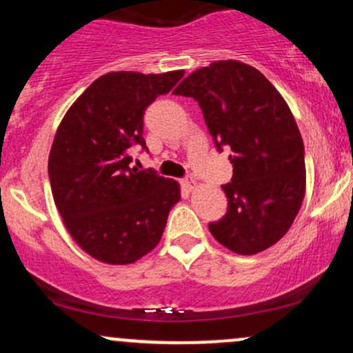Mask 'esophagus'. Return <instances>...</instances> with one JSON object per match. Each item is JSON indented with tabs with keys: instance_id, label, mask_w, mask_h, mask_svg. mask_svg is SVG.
<instances>
[{
	"instance_id": "esophagus-1",
	"label": "esophagus",
	"mask_w": 353,
	"mask_h": 353,
	"mask_svg": "<svg viewBox=\"0 0 353 353\" xmlns=\"http://www.w3.org/2000/svg\"><path fill=\"white\" fill-rule=\"evenodd\" d=\"M182 185H184L188 190H196L197 189V181L192 179V177H188V179L182 181Z\"/></svg>"
}]
</instances>
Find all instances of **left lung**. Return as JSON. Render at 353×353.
<instances>
[{
    "label": "left lung",
    "instance_id": "1",
    "mask_svg": "<svg viewBox=\"0 0 353 353\" xmlns=\"http://www.w3.org/2000/svg\"><path fill=\"white\" fill-rule=\"evenodd\" d=\"M174 94L196 99L219 151L230 149L232 181L222 185L229 209L210 234L241 255L277 244L305 196L303 143L289 104L261 71L236 59L190 72Z\"/></svg>",
    "mask_w": 353,
    "mask_h": 353
}]
</instances>
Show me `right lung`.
I'll use <instances>...</instances> for the list:
<instances>
[{
	"instance_id": "1",
	"label": "right lung",
	"mask_w": 353,
	"mask_h": 353,
	"mask_svg": "<svg viewBox=\"0 0 353 353\" xmlns=\"http://www.w3.org/2000/svg\"><path fill=\"white\" fill-rule=\"evenodd\" d=\"M182 76L108 72L58 125L48 161L52 199L76 244L96 261L125 265L151 252L181 199L179 182L129 163L134 145L145 148L144 109Z\"/></svg>"
}]
</instances>
